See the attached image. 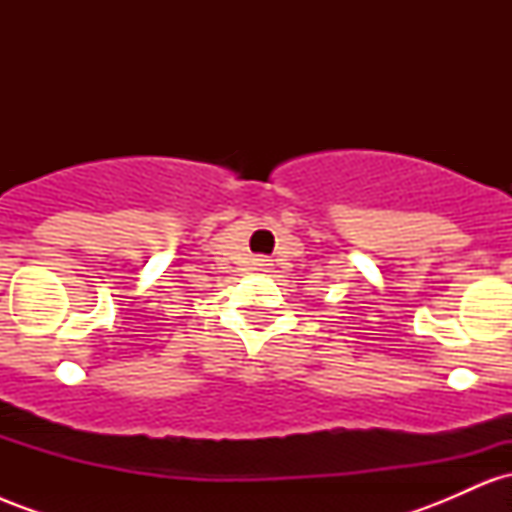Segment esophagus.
Listing matches in <instances>:
<instances>
[{
    "mask_svg": "<svg viewBox=\"0 0 512 512\" xmlns=\"http://www.w3.org/2000/svg\"><path fill=\"white\" fill-rule=\"evenodd\" d=\"M257 262H260V267H267L269 264V260H257Z\"/></svg>",
    "mask_w": 512,
    "mask_h": 512,
    "instance_id": "1",
    "label": "esophagus"
}]
</instances>
